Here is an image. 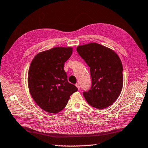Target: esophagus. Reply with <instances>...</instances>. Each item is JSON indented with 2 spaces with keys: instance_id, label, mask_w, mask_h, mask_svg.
<instances>
[{
  "instance_id": "esophagus-1",
  "label": "esophagus",
  "mask_w": 148,
  "mask_h": 148,
  "mask_svg": "<svg viewBox=\"0 0 148 148\" xmlns=\"http://www.w3.org/2000/svg\"><path fill=\"white\" fill-rule=\"evenodd\" d=\"M75 86H76L77 87V88H78V89H80V84H79L77 83V84H75Z\"/></svg>"
}]
</instances>
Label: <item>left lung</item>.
Masks as SVG:
<instances>
[{"mask_svg": "<svg viewBox=\"0 0 148 148\" xmlns=\"http://www.w3.org/2000/svg\"><path fill=\"white\" fill-rule=\"evenodd\" d=\"M77 52L90 68L92 86L83 95L98 109L109 107L119 97L123 84V65L117 53L96 43L78 46Z\"/></svg>", "mask_w": 148, "mask_h": 148, "instance_id": "obj_1", "label": "left lung"}]
</instances>
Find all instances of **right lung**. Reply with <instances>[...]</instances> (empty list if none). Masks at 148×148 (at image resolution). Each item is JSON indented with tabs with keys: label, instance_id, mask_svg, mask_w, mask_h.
I'll return each mask as SVG.
<instances>
[{
	"label": "right lung",
	"instance_id": "1",
	"mask_svg": "<svg viewBox=\"0 0 148 148\" xmlns=\"http://www.w3.org/2000/svg\"><path fill=\"white\" fill-rule=\"evenodd\" d=\"M71 47H55L38 53L28 73V86L33 99L46 112L56 114L67 105L70 96L78 88L68 81L64 70L71 56Z\"/></svg>",
	"mask_w": 148,
	"mask_h": 148
}]
</instances>
